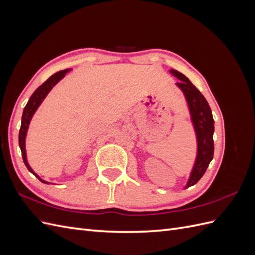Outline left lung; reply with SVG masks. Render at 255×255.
Here are the masks:
<instances>
[{
    "mask_svg": "<svg viewBox=\"0 0 255 255\" xmlns=\"http://www.w3.org/2000/svg\"><path fill=\"white\" fill-rule=\"evenodd\" d=\"M170 73L180 80L176 83L186 99L192 126L195 128L197 137V157L195 165L192 167L188 182L185 188L195 185L205 173L206 169L214 156V119L211 107L206 99L196 86L181 72L170 70Z\"/></svg>",
    "mask_w": 255,
    "mask_h": 255,
    "instance_id": "8db88e82",
    "label": "left lung"
}]
</instances>
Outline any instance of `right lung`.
I'll return each mask as SVG.
<instances>
[{"label": "right lung", "instance_id": "1", "mask_svg": "<svg viewBox=\"0 0 255 255\" xmlns=\"http://www.w3.org/2000/svg\"><path fill=\"white\" fill-rule=\"evenodd\" d=\"M70 70V69H66V70H61L59 72H56L55 74H53L52 76L45 81L41 86L38 87L34 94L30 96L27 104L25 105L24 110H23V114H22V120H21V128H20V132H19V146L21 149V153H22V158L24 164L26 166V168L28 169L29 172H32L38 180L40 182L44 183V184H50L49 182L42 180L41 177H39L37 173H35V171L33 170L30 166L27 163V158H26V150H25V138H26V134H27V129H28V126L29 122L32 120L33 116L35 114V112L37 111L38 107L42 103L43 100L45 99V97L48 96L49 92L51 91V89L55 86V85L64 78L66 75V73Z\"/></svg>", "mask_w": 255, "mask_h": 255}]
</instances>
